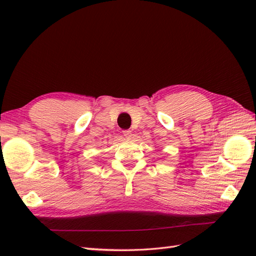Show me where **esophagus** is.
Returning a JSON list of instances; mask_svg holds the SVG:
<instances>
[{"label":"esophagus","instance_id":"esophagus-1","mask_svg":"<svg viewBox=\"0 0 256 256\" xmlns=\"http://www.w3.org/2000/svg\"><path fill=\"white\" fill-rule=\"evenodd\" d=\"M123 136L125 138H132V131H128V130H125L123 131Z\"/></svg>","mask_w":256,"mask_h":256}]
</instances>
